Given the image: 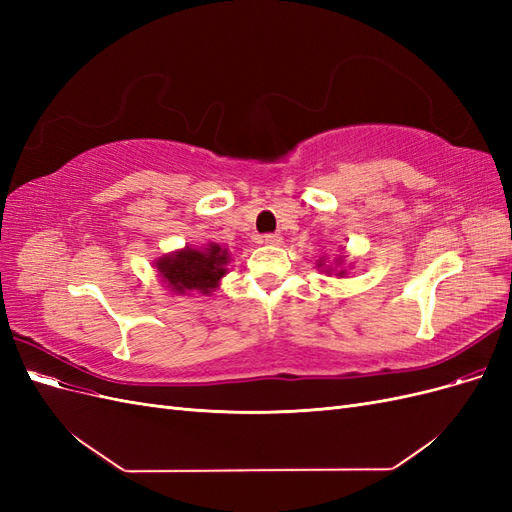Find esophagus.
<instances>
[{
	"instance_id": "34e87169",
	"label": "esophagus",
	"mask_w": 512,
	"mask_h": 512,
	"mask_svg": "<svg viewBox=\"0 0 512 512\" xmlns=\"http://www.w3.org/2000/svg\"><path fill=\"white\" fill-rule=\"evenodd\" d=\"M267 245H282V235H277V232H269V235L262 237Z\"/></svg>"
}]
</instances>
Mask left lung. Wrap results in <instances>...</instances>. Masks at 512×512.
I'll return each instance as SVG.
<instances>
[{
  "instance_id": "obj_1",
  "label": "left lung",
  "mask_w": 512,
  "mask_h": 512,
  "mask_svg": "<svg viewBox=\"0 0 512 512\" xmlns=\"http://www.w3.org/2000/svg\"><path fill=\"white\" fill-rule=\"evenodd\" d=\"M339 275H342V273H339Z\"/></svg>"
}]
</instances>
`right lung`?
I'll list each match as a JSON object with an SVG mask.
<instances>
[{"instance_id": "right-lung-1", "label": "right lung", "mask_w": 512, "mask_h": 512, "mask_svg": "<svg viewBox=\"0 0 512 512\" xmlns=\"http://www.w3.org/2000/svg\"><path fill=\"white\" fill-rule=\"evenodd\" d=\"M226 262V250H222L218 243H209L205 250L185 247L177 254L160 258L156 265L164 282H168V286L177 292H211L226 275Z\"/></svg>"}]
</instances>
